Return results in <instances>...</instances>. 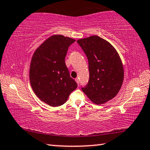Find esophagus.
I'll return each mask as SVG.
<instances>
[{"mask_svg": "<svg viewBox=\"0 0 150 150\" xmlns=\"http://www.w3.org/2000/svg\"><path fill=\"white\" fill-rule=\"evenodd\" d=\"M75 81L77 82V85H79V78H76L75 79Z\"/></svg>", "mask_w": 150, "mask_h": 150, "instance_id": "obj_1", "label": "esophagus"}]
</instances>
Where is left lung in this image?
Returning <instances> with one entry per match:
<instances>
[{
    "label": "left lung",
    "instance_id": "obj_1",
    "mask_svg": "<svg viewBox=\"0 0 150 150\" xmlns=\"http://www.w3.org/2000/svg\"><path fill=\"white\" fill-rule=\"evenodd\" d=\"M88 62L89 81L81 89L93 103L102 105L115 98L124 80V68L117 51L98 35L78 40Z\"/></svg>",
    "mask_w": 150,
    "mask_h": 150
}]
</instances>
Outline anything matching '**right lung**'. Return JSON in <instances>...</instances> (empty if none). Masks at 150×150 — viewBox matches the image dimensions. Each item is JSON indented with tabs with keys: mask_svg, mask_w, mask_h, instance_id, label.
I'll return each mask as SVG.
<instances>
[{
	"mask_svg": "<svg viewBox=\"0 0 150 150\" xmlns=\"http://www.w3.org/2000/svg\"><path fill=\"white\" fill-rule=\"evenodd\" d=\"M75 40L53 35L37 48L30 66V81L34 93L51 106H59L67 100L77 87L65 63L68 47Z\"/></svg>",
	"mask_w": 150,
	"mask_h": 150,
	"instance_id": "obj_1",
	"label": "right lung"
}]
</instances>
